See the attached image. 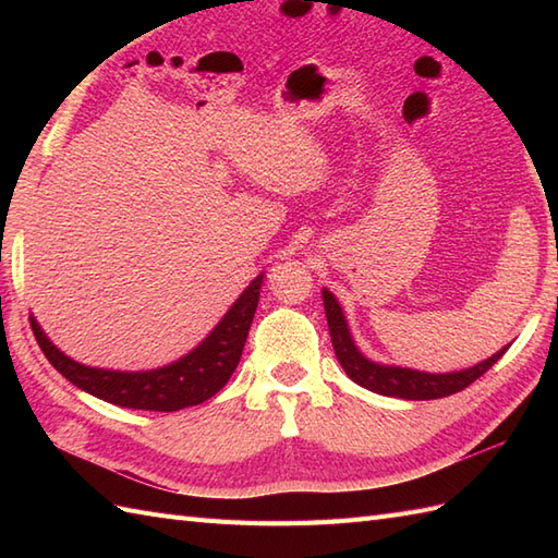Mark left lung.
Segmentation results:
<instances>
[{"label": "left lung", "instance_id": "left-lung-1", "mask_svg": "<svg viewBox=\"0 0 558 558\" xmlns=\"http://www.w3.org/2000/svg\"><path fill=\"white\" fill-rule=\"evenodd\" d=\"M322 294H324V310L328 318L330 340H333V350L340 366L345 369V374L354 384L369 388L378 396H390V398H402V400H436V398L453 396L458 390L475 384L482 374H487L508 350L504 348L496 352L494 357L472 366V369L453 372V374H424V372L400 369V366L374 364L366 360L357 348H354L345 316H342L340 304L336 302L333 294L328 290H324Z\"/></svg>", "mask_w": 558, "mask_h": 558}]
</instances>
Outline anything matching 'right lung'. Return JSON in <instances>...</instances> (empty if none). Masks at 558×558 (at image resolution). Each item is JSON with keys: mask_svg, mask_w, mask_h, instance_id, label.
Masks as SVG:
<instances>
[{"mask_svg": "<svg viewBox=\"0 0 558 558\" xmlns=\"http://www.w3.org/2000/svg\"><path fill=\"white\" fill-rule=\"evenodd\" d=\"M260 282H264V276H258L244 290L242 298L230 306L222 322L213 328V333L194 352H189L180 362L162 366V369L156 372L129 374L90 369V366H83L59 352L47 340L40 326L35 324L33 316L31 328L45 357L50 360L54 369L74 386L86 390V393L120 408L174 412L206 402L230 381L236 364H240L248 328H252L254 322Z\"/></svg>", "mask_w": 558, "mask_h": 558, "instance_id": "right-lung-1", "label": "right lung"}]
</instances>
